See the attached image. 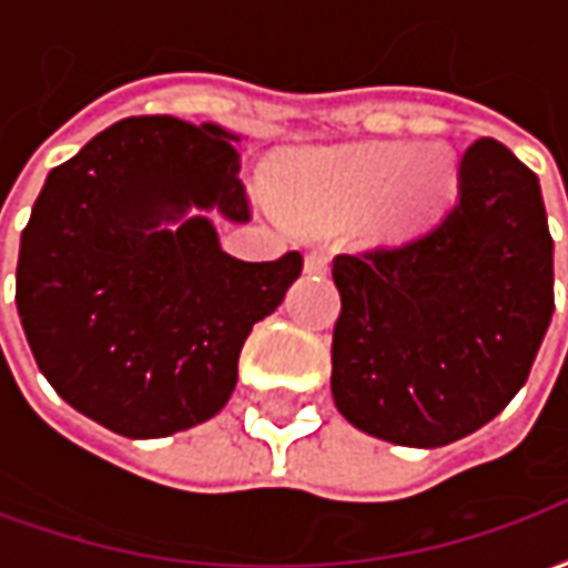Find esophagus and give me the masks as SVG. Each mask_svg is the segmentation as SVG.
Segmentation results:
<instances>
[{
	"label": "esophagus",
	"mask_w": 568,
	"mask_h": 568,
	"mask_svg": "<svg viewBox=\"0 0 568 568\" xmlns=\"http://www.w3.org/2000/svg\"><path fill=\"white\" fill-rule=\"evenodd\" d=\"M304 273H310V276H322V273H328V252H322V248L307 252V258H304Z\"/></svg>",
	"instance_id": "34e87169"
}]
</instances>
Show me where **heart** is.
<instances>
[{"label":"heart","mask_w":568,"mask_h":568,"mask_svg":"<svg viewBox=\"0 0 568 568\" xmlns=\"http://www.w3.org/2000/svg\"><path fill=\"white\" fill-rule=\"evenodd\" d=\"M297 224H332L371 206L386 234L414 236L438 224L459 197V161L444 142L386 140L304 151L273 187Z\"/></svg>","instance_id":"obj_1"}]
</instances>
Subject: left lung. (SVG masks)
<instances>
[{"instance_id": "1", "label": "left lung", "mask_w": 568, "mask_h": 568, "mask_svg": "<svg viewBox=\"0 0 568 568\" xmlns=\"http://www.w3.org/2000/svg\"><path fill=\"white\" fill-rule=\"evenodd\" d=\"M337 410L374 438L444 447L529 377L554 313V240L536 173L496 140L468 145L459 200L426 234L332 267Z\"/></svg>"}]
</instances>
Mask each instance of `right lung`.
I'll return each instance as SVG.
<instances>
[{
  "label": "right lung",
  "instance_id": "obj_1",
  "mask_svg": "<svg viewBox=\"0 0 568 568\" xmlns=\"http://www.w3.org/2000/svg\"><path fill=\"white\" fill-rule=\"evenodd\" d=\"M234 142L219 124L124 118L48 173L20 234L14 301L36 365L124 438L215 417L252 325L304 267L219 243L210 212L248 222Z\"/></svg>",
  "mask_w": 568,
  "mask_h": 568
}]
</instances>
